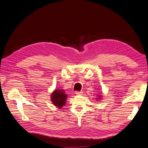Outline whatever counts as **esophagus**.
<instances>
[{
	"mask_svg": "<svg viewBox=\"0 0 148 148\" xmlns=\"http://www.w3.org/2000/svg\"><path fill=\"white\" fill-rule=\"evenodd\" d=\"M82 93H83V92H79V91H76L75 92V94L77 95H82Z\"/></svg>",
	"mask_w": 148,
	"mask_h": 148,
	"instance_id": "1",
	"label": "esophagus"
}]
</instances>
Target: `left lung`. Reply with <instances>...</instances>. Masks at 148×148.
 <instances>
[{
  "label": "left lung",
  "mask_w": 148,
  "mask_h": 148,
  "mask_svg": "<svg viewBox=\"0 0 148 148\" xmlns=\"http://www.w3.org/2000/svg\"><path fill=\"white\" fill-rule=\"evenodd\" d=\"M101 97H102L101 95H97V97H96V99H97V101H99L100 99H102Z\"/></svg>",
  "instance_id": "1"
}]
</instances>
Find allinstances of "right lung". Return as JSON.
<instances>
[{"label": "right lung", "mask_w": 148, "mask_h": 148, "mask_svg": "<svg viewBox=\"0 0 148 148\" xmlns=\"http://www.w3.org/2000/svg\"><path fill=\"white\" fill-rule=\"evenodd\" d=\"M51 99L53 104L59 109L62 108V107L65 105L67 95L64 89H56L51 94Z\"/></svg>", "instance_id": "1"}]
</instances>
